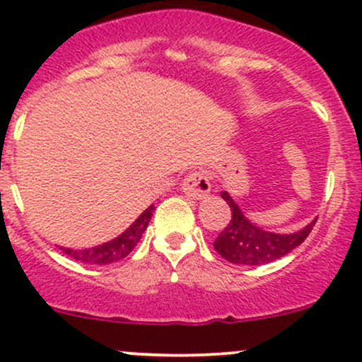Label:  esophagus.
Returning a JSON list of instances; mask_svg holds the SVG:
<instances>
[{"label":"esophagus","instance_id":"obj_1","mask_svg":"<svg viewBox=\"0 0 362 362\" xmlns=\"http://www.w3.org/2000/svg\"><path fill=\"white\" fill-rule=\"evenodd\" d=\"M182 192L193 200H202L211 192V180L205 170H193L182 180Z\"/></svg>","mask_w":362,"mask_h":362}]
</instances>
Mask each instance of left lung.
<instances>
[{
	"label": "left lung",
	"instance_id": "left-lung-1",
	"mask_svg": "<svg viewBox=\"0 0 362 362\" xmlns=\"http://www.w3.org/2000/svg\"><path fill=\"white\" fill-rule=\"evenodd\" d=\"M221 197L231 207V221L219 233L214 242V248L228 262L243 264V266H262V264L273 262L297 248L309 236L313 226L316 224V219H314L304 229L291 233V235L264 231L243 216L238 205L226 192L221 193Z\"/></svg>",
	"mask_w": 362,
	"mask_h": 362
}]
</instances>
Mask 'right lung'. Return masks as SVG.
Returning a JSON list of instances; mask_svg holds the SVG:
<instances>
[{
	"mask_svg": "<svg viewBox=\"0 0 362 362\" xmlns=\"http://www.w3.org/2000/svg\"><path fill=\"white\" fill-rule=\"evenodd\" d=\"M155 207L150 205L138 219L131 224L122 235L114 238L112 242H107L103 245L93 248H84V250H72V248H62L64 254H67L69 257L79 260L84 264H112L117 262V260L127 257V255L133 252V248L138 245L139 238L145 233L146 226H148L151 216H153Z\"/></svg>",
	"mask_w": 362,
	"mask_h": 362,
	"instance_id": "obj_1",
	"label": "right lung"
}]
</instances>
